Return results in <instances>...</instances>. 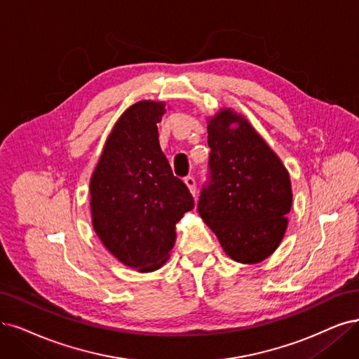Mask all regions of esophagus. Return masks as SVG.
Here are the masks:
<instances>
[{"mask_svg":"<svg viewBox=\"0 0 359 359\" xmlns=\"http://www.w3.org/2000/svg\"><path fill=\"white\" fill-rule=\"evenodd\" d=\"M184 183H187V187L189 188V191L195 195V192H196V182H195V179L192 176H188V177H184Z\"/></svg>","mask_w":359,"mask_h":359,"instance_id":"1","label":"esophagus"}]
</instances>
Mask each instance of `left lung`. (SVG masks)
I'll return each instance as SVG.
<instances>
[{"mask_svg":"<svg viewBox=\"0 0 359 359\" xmlns=\"http://www.w3.org/2000/svg\"><path fill=\"white\" fill-rule=\"evenodd\" d=\"M236 122V128L230 124ZM208 177L198 213L226 255L259 263L280 245L287 229L291 184L281 159L247 119L231 109L208 124Z\"/></svg>","mask_w":359,"mask_h":359,"instance_id":"obj_1","label":"left lung"}]
</instances>
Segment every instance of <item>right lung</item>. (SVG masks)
I'll return each mask as SVG.
<instances>
[{"label": "right lung", "mask_w": 359, "mask_h": 359, "mask_svg": "<svg viewBox=\"0 0 359 359\" xmlns=\"http://www.w3.org/2000/svg\"><path fill=\"white\" fill-rule=\"evenodd\" d=\"M164 103L137 102L118 119L90 180L93 228L103 245L140 272L161 268L176 241V223L194 198L161 151Z\"/></svg>", "instance_id": "1"}]
</instances>
